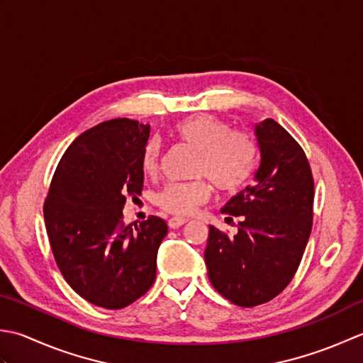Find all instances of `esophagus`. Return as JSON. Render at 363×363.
Masks as SVG:
<instances>
[{"label":"esophagus","instance_id":"esophagus-1","mask_svg":"<svg viewBox=\"0 0 363 363\" xmlns=\"http://www.w3.org/2000/svg\"><path fill=\"white\" fill-rule=\"evenodd\" d=\"M186 223H188L186 218H171V219L167 220V224H169V227H171V228H179L180 225L186 224Z\"/></svg>","mask_w":363,"mask_h":363}]
</instances>
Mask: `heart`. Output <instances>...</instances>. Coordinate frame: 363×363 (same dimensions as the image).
I'll use <instances>...</instances> for the list:
<instances>
[{
  "instance_id": "heart-1",
  "label": "heart",
  "mask_w": 363,
  "mask_h": 363,
  "mask_svg": "<svg viewBox=\"0 0 363 363\" xmlns=\"http://www.w3.org/2000/svg\"><path fill=\"white\" fill-rule=\"evenodd\" d=\"M180 139L199 150L197 175H206L220 191L232 192L247 183L255 169V147L244 133L230 131V125L210 114L189 117L177 127ZM161 161L160 140L145 147L143 167L155 174ZM210 197L205 180L171 183L160 192L158 203L174 214H189Z\"/></svg>"
}]
</instances>
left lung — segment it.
Segmentation results:
<instances>
[{
	"instance_id": "8db88e82",
	"label": "left lung",
	"mask_w": 363,
	"mask_h": 363,
	"mask_svg": "<svg viewBox=\"0 0 363 363\" xmlns=\"http://www.w3.org/2000/svg\"><path fill=\"white\" fill-rule=\"evenodd\" d=\"M254 133L260 149L254 183L220 210L241 218L238 232L227 236L210 225L205 249L211 285L240 307L264 304L285 290L313 218V177L302 147L272 119L255 123Z\"/></svg>"
}]
</instances>
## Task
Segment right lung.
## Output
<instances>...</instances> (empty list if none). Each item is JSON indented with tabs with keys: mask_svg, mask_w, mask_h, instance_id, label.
I'll use <instances>...</instances> for the list:
<instances>
[{
	"mask_svg": "<svg viewBox=\"0 0 363 363\" xmlns=\"http://www.w3.org/2000/svg\"><path fill=\"white\" fill-rule=\"evenodd\" d=\"M150 125L101 122L73 140L50 184L43 218L57 268L81 298L117 310L144 296L157 277L167 224L150 216L122 223L127 196H140Z\"/></svg>",
	"mask_w": 363,
	"mask_h": 363,
	"instance_id": "obj_1",
	"label": "right lung"
}]
</instances>
